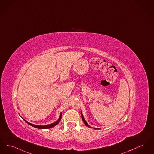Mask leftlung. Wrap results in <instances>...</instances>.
<instances>
[{
	"instance_id": "8db88e82",
	"label": "left lung",
	"mask_w": 154,
	"mask_h": 154,
	"mask_svg": "<svg viewBox=\"0 0 154 154\" xmlns=\"http://www.w3.org/2000/svg\"><path fill=\"white\" fill-rule=\"evenodd\" d=\"M81 115H82V121L84 122V124L87 126L88 127H90V128H91V127L90 126H89L88 125V123H87V122L85 121V119H84V116H83V115H82V113H81ZM94 129H99V128H94Z\"/></svg>"
}]
</instances>
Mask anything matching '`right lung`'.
Instances as JSON below:
<instances>
[{
	"label": "right lung",
	"instance_id": "1",
	"mask_svg": "<svg viewBox=\"0 0 154 154\" xmlns=\"http://www.w3.org/2000/svg\"><path fill=\"white\" fill-rule=\"evenodd\" d=\"M61 118H62V113H60V116H59V119H58L56 122H55L54 123H51V124H50V125H45V126H39V125H33V124H31V123H30L28 122L27 121H26V120H24H24H25V122H26L27 123L28 125H31V126L34 127H35V128H40V129H46V128H52V127H53L55 126L56 125H57L59 123V122L60 121Z\"/></svg>",
	"mask_w": 154,
	"mask_h": 154
}]
</instances>
